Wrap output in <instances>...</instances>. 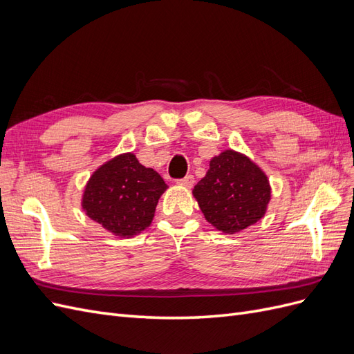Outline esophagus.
<instances>
[{
    "mask_svg": "<svg viewBox=\"0 0 354 354\" xmlns=\"http://www.w3.org/2000/svg\"><path fill=\"white\" fill-rule=\"evenodd\" d=\"M177 183L181 185V186H185V187H192V186H194V183H195V178H194V176L189 174V176L183 177V178H180Z\"/></svg>",
    "mask_w": 354,
    "mask_h": 354,
    "instance_id": "34e87169",
    "label": "esophagus"
}]
</instances>
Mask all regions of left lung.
<instances>
[{
	"instance_id": "1",
	"label": "left lung",
	"mask_w": 354,
	"mask_h": 354,
	"mask_svg": "<svg viewBox=\"0 0 354 354\" xmlns=\"http://www.w3.org/2000/svg\"><path fill=\"white\" fill-rule=\"evenodd\" d=\"M272 189L263 169L232 149L209 160V169L194 189L199 208L217 230L233 234L261 220Z\"/></svg>"
}]
</instances>
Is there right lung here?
I'll list each match as a JSON object with an SVG mask.
<instances>
[{
  "mask_svg": "<svg viewBox=\"0 0 354 354\" xmlns=\"http://www.w3.org/2000/svg\"><path fill=\"white\" fill-rule=\"evenodd\" d=\"M168 186L134 153L118 155L97 168L82 195V208L102 227L131 238L151 226L160 195Z\"/></svg>",
  "mask_w": 354,
  "mask_h": 354,
  "instance_id": "add662e5",
  "label": "right lung"
}]
</instances>
